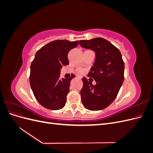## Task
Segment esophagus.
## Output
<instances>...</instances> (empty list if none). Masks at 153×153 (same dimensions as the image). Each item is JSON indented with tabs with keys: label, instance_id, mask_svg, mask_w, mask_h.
<instances>
[{
	"label": "esophagus",
	"instance_id": "34e87169",
	"mask_svg": "<svg viewBox=\"0 0 153 153\" xmlns=\"http://www.w3.org/2000/svg\"><path fill=\"white\" fill-rule=\"evenodd\" d=\"M77 78H79V79H81V77H80V76H77Z\"/></svg>",
	"mask_w": 153,
	"mask_h": 153
}]
</instances>
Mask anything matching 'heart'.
<instances>
[{"mask_svg":"<svg viewBox=\"0 0 153 153\" xmlns=\"http://www.w3.org/2000/svg\"><path fill=\"white\" fill-rule=\"evenodd\" d=\"M78 73L79 74H83L84 73V69L82 68H79L78 69Z\"/></svg>","mask_w":153,"mask_h":153,"instance_id":"1","label":"heart"}]
</instances>
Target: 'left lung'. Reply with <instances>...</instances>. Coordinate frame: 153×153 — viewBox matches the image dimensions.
<instances>
[{
  "mask_svg": "<svg viewBox=\"0 0 153 153\" xmlns=\"http://www.w3.org/2000/svg\"><path fill=\"white\" fill-rule=\"evenodd\" d=\"M84 48L91 49L96 53L95 62L88 76L94 78L96 85L82 78V103L92 111L103 110L116 98L124 81V62L119 50L108 41L101 38L80 40Z\"/></svg>",
  "mask_w": 153,
  "mask_h": 153,
  "instance_id": "left-lung-1",
  "label": "left lung"
}]
</instances>
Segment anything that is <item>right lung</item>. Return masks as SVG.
I'll use <instances>...</instances> for the list:
<instances>
[{
    "label": "right lung",
    "instance_id": "obj_1",
    "mask_svg": "<svg viewBox=\"0 0 153 153\" xmlns=\"http://www.w3.org/2000/svg\"><path fill=\"white\" fill-rule=\"evenodd\" d=\"M78 41L55 40L41 48L30 65V84L37 101L45 108L56 110L66 102L73 78H60L61 69L69 64L68 54Z\"/></svg>",
    "mask_w": 153,
    "mask_h": 153
}]
</instances>
